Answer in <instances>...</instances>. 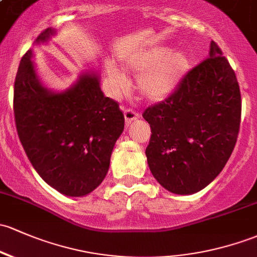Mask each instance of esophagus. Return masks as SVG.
<instances>
[{"label":"esophagus","instance_id":"esophagus-1","mask_svg":"<svg viewBox=\"0 0 257 257\" xmlns=\"http://www.w3.org/2000/svg\"><path fill=\"white\" fill-rule=\"evenodd\" d=\"M123 115H125V122L126 125H130L131 122H134L135 120H137V118L140 117V115L137 114L135 110L132 109H126L125 111H123Z\"/></svg>","mask_w":257,"mask_h":257}]
</instances>
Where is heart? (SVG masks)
Masks as SVG:
<instances>
[{
    "mask_svg": "<svg viewBox=\"0 0 257 257\" xmlns=\"http://www.w3.org/2000/svg\"><path fill=\"white\" fill-rule=\"evenodd\" d=\"M189 57L183 51H168L164 46H154L126 60L128 71H142L137 78V88L151 100H163L178 87L189 68ZM110 79L118 88L125 84V77L115 67L107 68Z\"/></svg>",
    "mask_w": 257,
    "mask_h": 257,
    "instance_id": "b5f03b06",
    "label": "heart"
}]
</instances>
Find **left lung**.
I'll return each instance as SVG.
<instances>
[{
    "label": "left lung",
    "instance_id": "8db88e82",
    "mask_svg": "<svg viewBox=\"0 0 257 257\" xmlns=\"http://www.w3.org/2000/svg\"><path fill=\"white\" fill-rule=\"evenodd\" d=\"M222 55L211 41L208 59L192 68L165 101L143 112L152 130L148 167L173 194L205 189L235 147L241 96L235 72Z\"/></svg>",
    "mask_w": 257,
    "mask_h": 257
}]
</instances>
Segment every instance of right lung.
I'll return each mask as SVG.
<instances>
[{"label":"right lung","instance_id":"1","mask_svg":"<svg viewBox=\"0 0 257 257\" xmlns=\"http://www.w3.org/2000/svg\"><path fill=\"white\" fill-rule=\"evenodd\" d=\"M56 34L48 28L34 44ZM32 49L21 60L15 82L16 126L30 163L44 181L62 195L81 197L106 176L112 148L125 126L118 104L100 89L98 72L81 73L62 92L44 85Z\"/></svg>","mask_w":257,"mask_h":257}]
</instances>
